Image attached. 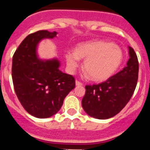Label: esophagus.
I'll return each mask as SVG.
<instances>
[{"label":"esophagus","mask_w":150,"mask_h":150,"mask_svg":"<svg viewBox=\"0 0 150 150\" xmlns=\"http://www.w3.org/2000/svg\"><path fill=\"white\" fill-rule=\"evenodd\" d=\"M75 85H76V86H82V83L81 82H79V80H76V81H75Z\"/></svg>","instance_id":"1"}]
</instances>
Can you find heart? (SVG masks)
<instances>
[{
	"mask_svg": "<svg viewBox=\"0 0 150 150\" xmlns=\"http://www.w3.org/2000/svg\"><path fill=\"white\" fill-rule=\"evenodd\" d=\"M67 64L71 71L78 68L79 58L85 59L84 70L90 79L101 82L114 75L123 60L122 51L114 43L104 41H92L80 43L74 50L65 53Z\"/></svg>",
	"mask_w": 150,
	"mask_h": 150,
	"instance_id": "b5f03b06",
	"label": "heart"
}]
</instances>
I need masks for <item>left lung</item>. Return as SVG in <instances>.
Wrapping results in <instances>:
<instances>
[{"mask_svg": "<svg viewBox=\"0 0 150 150\" xmlns=\"http://www.w3.org/2000/svg\"><path fill=\"white\" fill-rule=\"evenodd\" d=\"M130 58L119 72L99 84L86 85L82 105L87 114L97 119H107L117 114L132 96L139 78V61L129 47Z\"/></svg>", "mask_w": 150, "mask_h": 150, "instance_id": "1", "label": "left lung"}]
</instances>
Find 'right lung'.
<instances>
[{
	"label": "right lung",
	"instance_id": "1",
	"mask_svg": "<svg viewBox=\"0 0 150 150\" xmlns=\"http://www.w3.org/2000/svg\"><path fill=\"white\" fill-rule=\"evenodd\" d=\"M56 35V32L47 30L29 34L12 57L11 75L16 96L24 109L38 118L57 113L66 96L75 86V78L59 70L57 60L43 61L37 58V43Z\"/></svg>",
	"mask_w": 150,
	"mask_h": 150
}]
</instances>
